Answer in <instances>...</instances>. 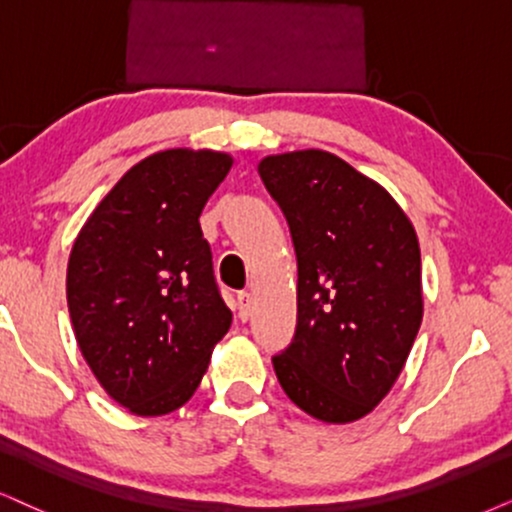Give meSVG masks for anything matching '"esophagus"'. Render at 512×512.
Here are the masks:
<instances>
[{"mask_svg": "<svg viewBox=\"0 0 512 512\" xmlns=\"http://www.w3.org/2000/svg\"><path fill=\"white\" fill-rule=\"evenodd\" d=\"M236 307H238V316H241L243 321H248L250 314H252V295L250 293H238Z\"/></svg>", "mask_w": 512, "mask_h": 512, "instance_id": "esophagus-1", "label": "esophagus"}]
</instances>
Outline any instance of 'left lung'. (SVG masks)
<instances>
[{"mask_svg": "<svg viewBox=\"0 0 512 512\" xmlns=\"http://www.w3.org/2000/svg\"><path fill=\"white\" fill-rule=\"evenodd\" d=\"M257 172L297 255V328L271 359L276 378L309 416L354 423L392 390L423 321L416 229L378 181L328 151L267 155Z\"/></svg>", "mask_w": 512, "mask_h": 512, "instance_id": "1", "label": "left lung"}]
</instances>
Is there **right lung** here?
Listing matches in <instances>:
<instances>
[{"label":"right lung","instance_id":"1","mask_svg":"<svg viewBox=\"0 0 512 512\" xmlns=\"http://www.w3.org/2000/svg\"><path fill=\"white\" fill-rule=\"evenodd\" d=\"M234 158L170 148L125 172L68 260V312L103 390L137 416L177 411L231 326L200 212Z\"/></svg>","mask_w":512,"mask_h":512}]
</instances>
